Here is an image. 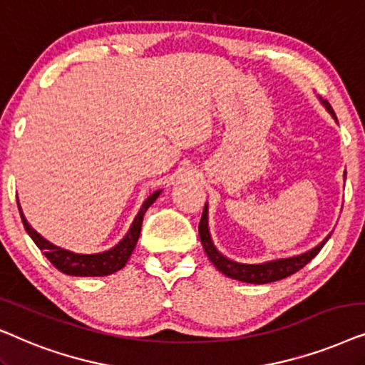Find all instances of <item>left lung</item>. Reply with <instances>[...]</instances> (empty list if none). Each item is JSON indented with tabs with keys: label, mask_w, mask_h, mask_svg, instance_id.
<instances>
[{
	"label": "left lung",
	"mask_w": 365,
	"mask_h": 365,
	"mask_svg": "<svg viewBox=\"0 0 365 365\" xmlns=\"http://www.w3.org/2000/svg\"><path fill=\"white\" fill-rule=\"evenodd\" d=\"M320 103L325 106V110H327L329 113L332 115V118L337 121V116H335L332 106H330L325 100H320ZM344 178H346V173H344ZM198 235H200V242L203 245V250H205V254L208 257V260H210L223 275L240 282H247V284L260 285V284H270V282L282 280L285 279V277H290L292 274H295V272H299L300 269H304V267L319 254L320 249H322L325 242L330 239L332 233H329V235L325 237L317 247H314V249L304 252V254L300 255L262 262V264H242V262L228 259V257L223 255L222 252L217 249L215 244H213L210 228H208V203H205V208H203V213H202V220L198 223Z\"/></svg>",
	"instance_id": "8db88e82"
}]
</instances>
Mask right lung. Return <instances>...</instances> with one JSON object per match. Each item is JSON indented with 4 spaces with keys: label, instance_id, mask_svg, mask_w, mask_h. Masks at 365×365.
I'll list each match as a JSON object with an SVG mask.
<instances>
[{
    "label": "right lung",
    "instance_id": "1",
    "mask_svg": "<svg viewBox=\"0 0 365 365\" xmlns=\"http://www.w3.org/2000/svg\"><path fill=\"white\" fill-rule=\"evenodd\" d=\"M162 190L153 192L147 200L142 203L137 217L133 218L132 225H130L128 232L125 233V237L121 239L115 247H111L108 250L98 252V254H78V252L63 249L51 244L50 240H46L41 233H38L35 228L30 225V222L26 220L24 213L21 210V205L18 202V210L21 215L24 230L28 232V235L31 237V240L35 242L38 249H40L48 260L56 267L58 270L63 272L66 275H75V277H103L115 274V272L121 270L128 262L130 255L137 245L140 232H142V222L145 212L148 210L150 205L157 200Z\"/></svg>",
    "mask_w": 365,
    "mask_h": 365
}]
</instances>
